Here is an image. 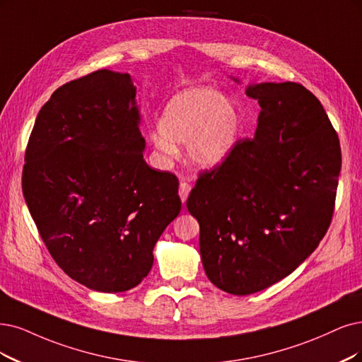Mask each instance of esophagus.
Wrapping results in <instances>:
<instances>
[{"mask_svg": "<svg viewBox=\"0 0 362 362\" xmlns=\"http://www.w3.org/2000/svg\"><path fill=\"white\" fill-rule=\"evenodd\" d=\"M189 192H191V185H189L188 182L182 180V182H180V188H179V195H180L182 203L186 202V198H188Z\"/></svg>", "mask_w": 362, "mask_h": 362, "instance_id": "1", "label": "esophagus"}]
</instances>
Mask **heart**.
Returning <instances> with one entry per match:
<instances>
[{
    "mask_svg": "<svg viewBox=\"0 0 362 362\" xmlns=\"http://www.w3.org/2000/svg\"><path fill=\"white\" fill-rule=\"evenodd\" d=\"M160 127L149 140L164 158L177 153V143L188 141L194 164L216 168L228 159L242 131L238 105L211 88H189L176 93L165 105Z\"/></svg>",
    "mask_w": 362,
    "mask_h": 362,
    "instance_id": "b5f03b06",
    "label": "heart"
}]
</instances>
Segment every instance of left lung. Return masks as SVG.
<instances>
[{
    "label": "left lung",
    "mask_w": 362,
    "mask_h": 362,
    "mask_svg": "<svg viewBox=\"0 0 362 362\" xmlns=\"http://www.w3.org/2000/svg\"><path fill=\"white\" fill-rule=\"evenodd\" d=\"M246 95L261 107L255 136L203 173L186 202L204 272L233 296L274 285L312 255L329 226L341 167L337 132L310 90L264 82Z\"/></svg>",
    "instance_id": "left-lung-1"
}]
</instances>
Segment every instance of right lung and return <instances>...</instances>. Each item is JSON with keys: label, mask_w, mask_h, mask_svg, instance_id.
Here are the masks:
<instances>
[{"label": "right lung", "mask_w": 362, "mask_h": 362, "mask_svg": "<svg viewBox=\"0 0 362 362\" xmlns=\"http://www.w3.org/2000/svg\"><path fill=\"white\" fill-rule=\"evenodd\" d=\"M136 86L98 70L52 93L25 153L26 206L53 259L98 292L137 286L182 209L179 180L143 159Z\"/></svg>", "instance_id": "1"}]
</instances>
